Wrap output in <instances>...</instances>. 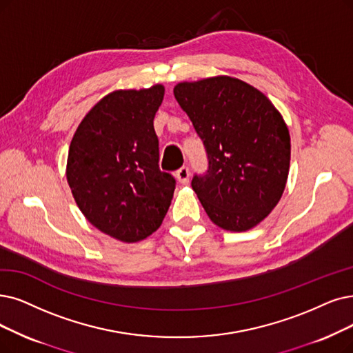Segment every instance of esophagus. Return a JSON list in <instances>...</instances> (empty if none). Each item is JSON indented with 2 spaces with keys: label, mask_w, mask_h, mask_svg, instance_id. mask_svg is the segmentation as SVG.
<instances>
[{
  "label": "esophagus",
  "mask_w": 353,
  "mask_h": 353,
  "mask_svg": "<svg viewBox=\"0 0 353 353\" xmlns=\"http://www.w3.org/2000/svg\"><path fill=\"white\" fill-rule=\"evenodd\" d=\"M175 176H176V179L179 181V184L187 185L188 181H190V169H188V166L179 168L178 171L175 172Z\"/></svg>",
  "instance_id": "esophagus-1"
}]
</instances>
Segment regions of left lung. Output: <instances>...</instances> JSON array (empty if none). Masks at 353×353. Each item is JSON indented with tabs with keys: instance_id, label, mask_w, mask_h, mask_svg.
Instances as JSON below:
<instances>
[{
	"instance_id": "8db88e82",
	"label": "left lung",
	"mask_w": 353,
	"mask_h": 353,
	"mask_svg": "<svg viewBox=\"0 0 353 353\" xmlns=\"http://www.w3.org/2000/svg\"><path fill=\"white\" fill-rule=\"evenodd\" d=\"M174 95L203 140L208 168L191 187L224 230L255 228L281 200L290 171L288 128L255 87L232 77L179 82Z\"/></svg>"
}]
</instances>
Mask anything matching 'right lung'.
Returning a JSON list of instances; mask_svg holds the SVG:
<instances>
[{
	"label": "right lung",
	"instance_id": "right-lung-1",
	"mask_svg": "<svg viewBox=\"0 0 353 353\" xmlns=\"http://www.w3.org/2000/svg\"><path fill=\"white\" fill-rule=\"evenodd\" d=\"M163 85L119 90L83 117L69 146L66 179L87 220L98 230L133 243L159 229L175 178L159 169L153 119Z\"/></svg>",
	"mask_w": 353,
	"mask_h": 353
}]
</instances>
